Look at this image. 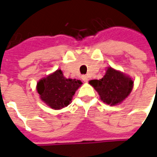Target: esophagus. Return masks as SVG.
Segmentation results:
<instances>
[{
	"label": "esophagus",
	"instance_id": "1",
	"mask_svg": "<svg viewBox=\"0 0 157 157\" xmlns=\"http://www.w3.org/2000/svg\"><path fill=\"white\" fill-rule=\"evenodd\" d=\"M82 81H83L84 82H87L89 81V78H88L87 75H82Z\"/></svg>",
	"mask_w": 157,
	"mask_h": 157
}]
</instances>
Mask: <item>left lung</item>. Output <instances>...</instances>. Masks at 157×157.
Segmentation results:
<instances>
[{
    "instance_id": "left-lung-1",
    "label": "left lung",
    "mask_w": 157,
    "mask_h": 157,
    "mask_svg": "<svg viewBox=\"0 0 157 157\" xmlns=\"http://www.w3.org/2000/svg\"><path fill=\"white\" fill-rule=\"evenodd\" d=\"M89 84L98 92L101 100L110 106L120 104L130 94L134 82L129 76L111 67L100 80H91Z\"/></svg>"
}]
</instances>
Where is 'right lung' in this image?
Listing matches in <instances>:
<instances>
[{"label": "right lung", "instance_id": "right-lung-1", "mask_svg": "<svg viewBox=\"0 0 157 157\" xmlns=\"http://www.w3.org/2000/svg\"><path fill=\"white\" fill-rule=\"evenodd\" d=\"M82 82L76 79L64 77L61 69L40 80L36 89L40 98L54 109H61L71 102L75 91Z\"/></svg>", "mask_w": 157, "mask_h": 157}]
</instances>
